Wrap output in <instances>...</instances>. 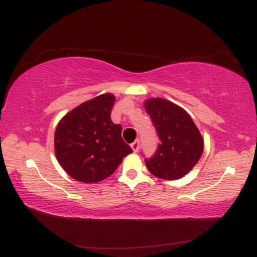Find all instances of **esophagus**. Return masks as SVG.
<instances>
[{
	"label": "esophagus",
	"instance_id": "obj_1",
	"mask_svg": "<svg viewBox=\"0 0 257 257\" xmlns=\"http://www.w3.org/2000/svg\"><path fill=\"white\" fill-rule=\"evenodd\" d=\"M130 146H132L134 152H137L138 149H140V141L136 140L135 142H134V143H132V145H130Z\"/></svg>",
	"mask_w": 257,
	"mask_h": 257
}]
</instances>
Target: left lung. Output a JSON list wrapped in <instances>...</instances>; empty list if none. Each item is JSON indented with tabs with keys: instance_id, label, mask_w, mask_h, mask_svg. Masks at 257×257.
<instances>
[{
	"instance_id": "left-lung-1",
	"label": "left lung",
	"mask_w": 257,
	"mask_h": 257,
	"mask_svg": "<svg viewBox=\"0 0 257 257\" xmlns=\"http://www.w3.org/2000/svg\"><path fill=\"white\" fill-rule=\"evenodd\" d=\"M157 129L160 144L154 156L145 160L149 172L167 181L180 180L200 159L203 138L184 108L168 99L149 98L144 101Z\"/></svg>"
}]
</instances>
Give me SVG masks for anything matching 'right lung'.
<instances>
[{
	"mask_svg": "<svg viewBox=\"0 0 257 257\" xmlns=\"http://www.w3.org/2000/svg\"><path fill=\"white\" fill-rule=\"evenodd\" d=\"M114 101L113 93H101L65 114L57 124V161L76 181H104L133 152L122 140L121 125L111 120Z\"/></svg>",
	"mask_w": 257,
	"mask_h": 257,
	"instance_id": "obj_1",
	"label": "right lung"
}]
</instances>
